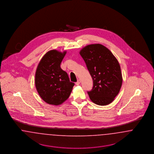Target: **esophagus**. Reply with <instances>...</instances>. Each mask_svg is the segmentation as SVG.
I'll list each match as a JSON object with an SVG mask.
<instances>
[{
	"instance_id": "esophagus-1",
	"label": "esophagus",
	"mask_w": 154,
	"mask_h": 154,
	"mask_svg": "<svg viewBox=\"0 0 154 154\" xmlns=\"http://www.w3.org/2000/svg\"><path fill=\"white\" fill-rule=\"evenodd\" d=\"M80 84V80H78L77 81L75 82V84H76L77 85H79Z\"/></svg>"
}]
</instances>
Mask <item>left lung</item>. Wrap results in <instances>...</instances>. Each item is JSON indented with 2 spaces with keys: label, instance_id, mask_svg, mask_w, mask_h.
Listing matches in <instances>:
<instances>
[{
  "label": "left lung",
  "instance_id": "1",
  "mask_svg": "<svg viewBox=\"0 0 154 154\" xmlns=\"http://www.w3.org/2000/svg\"><path fill=\"white\" fill-rule=\"evenodd\" d=\"M80 54L91 74L94 86L88 92L92 102L106 106L112 102L122 84L121 67L117 59L106 47L100 44L83 47Z\"/></svg>",
  "mask_w": 154,
  "mask_h": 154
}]
</instances>
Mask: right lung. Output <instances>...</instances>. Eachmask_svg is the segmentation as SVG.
<instances>
[{
    "instance_id": "add662e5",
    "label": "right lung",
    "mask_w": 154,
    "mask_h": 154,
    "mask_svg": "<svg viewBox=\"0 0 154 154\" xmlns=\"http://www.w3.org/2000/svg\"><path fill=\"white\" fill-rule=\"evenodd\" d=\"M66 54V51L50 50L42 57L37 67L35 79L37 91L49 104H62L69 98L74 85L60 66Z\"/></svg>"
}]
</instances>
